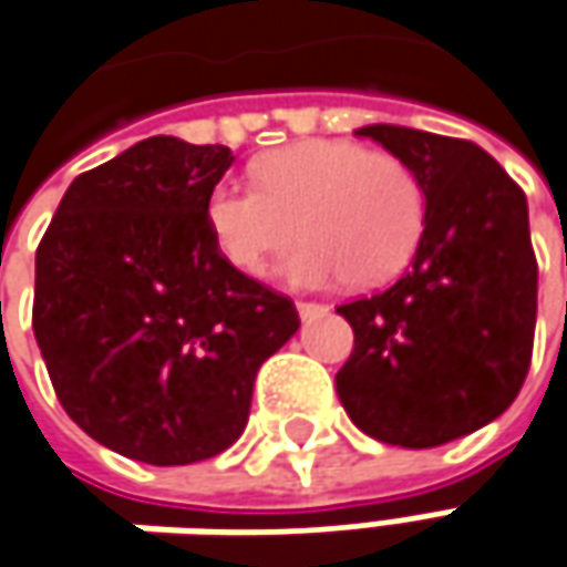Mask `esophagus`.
I'll list each match as a JSON object with an SVG mask.
<instances>
[{
	"instance_id": "34e87169",
	"label": "esophagus",
	"mask_w": 567,
	"mask_h": 567,
	"mask_svg": "<svg viewBox=\"0 0 567 567\" xmlns=\"http://www.w3.org/2000/svg\"><path fill=\"white\" fill-rule=\"evenodd\" d=\"M329 307L326 303H317V301H298V313H301V320H317V317H322Z\"/></svg>"
}]
</instances>
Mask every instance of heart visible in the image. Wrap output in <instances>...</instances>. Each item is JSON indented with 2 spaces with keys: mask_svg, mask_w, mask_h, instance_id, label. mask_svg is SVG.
I'll return each instance as SVG.
<instances>
[{
  "mask_svg": "<svg viewBox=\"0 0 567 567\" xmlns=\"http://www.w3.org/2000/svg\"><path fill=\"white\" fill-rule=\"evenodd\" d=\"M254 182L223 178L206 197L213 245L245 276H260L298 235L310 241L279 276L301 288L389 282L417 250L426 194L414 168L392 153L354 141H301L264 153Z\"/></svg>",
  "mask_w": 567,
  "mask_h": 567,
  "instance_id": "obj_1",
  "label": "heart"
}]
</instances>
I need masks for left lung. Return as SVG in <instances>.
<instances>
[{
  "instance_id": "left-lung-1",
  "label": "left lung",
  "mask_w": 567,
  "mask_h": 567,
  "mask_svg": "<svg viewBox=\"0 0 567 567\" xmlns=\"http://www.w3.org/2000/svg\"><path fill=\"white\" fill-rule=\"evenodd\" d=\"M358 134L414 168L426 223L399 282L339 307L354 351L336 389L367 436L433 449L496 420L530 370L537 257L527 197L471 141L399 125Z\"/></svg>"
}]
</instances>
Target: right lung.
Here are the masks:
<instances>
[{"label":"right lung","mask_w":567,"mask_h":567,"mask_svg":"<svg viewBox=\"0 0 567 567\" xmlns=\"http://www.w3.org/2000/svg\"><path fill=\"white\" fill-rule=\"evenodd\" d=\"M219 144L147 137L78 175L37 247L33 336L87 436L144 464H194L245 433L260 363L298 332L291 298L213 245Z\"/></svg>","instance_id":"add662e5"}]
</instances>
